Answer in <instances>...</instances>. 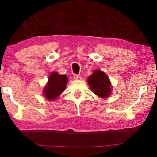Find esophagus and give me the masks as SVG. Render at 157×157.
<instances>
[{
    "label": "esophagus",
    "instance_id": "esophagus-1",
    "mask_svg": "<svg viewBox=\"0 0 157 157\" xmlns=\"http://www.w3.org/2000/svg\"><path fill=\"white\" fill-rule=\"evenodd\" d=\"M74 79H76V80H81L82 79V77H81V76H80V75H74Z\"/></svg>",
    "mask_w": 157,
    "mask_h": 157
}]
</instances>
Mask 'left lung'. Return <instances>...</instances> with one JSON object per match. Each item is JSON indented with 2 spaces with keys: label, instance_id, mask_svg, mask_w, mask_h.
Returning <instances> with one entry per match:
<instances>
[{
  "label": "left lung",
  "instance_id": "left-lung-1",
  "mask_svg": "<svg viewBox=\"0 0 157 157\" xmlns=\"http://www.w3.org/2000/svg\"><path fill=\"white\" fill-rule=\"evenodd\" d=\"M91 91L100 98H107L111 93V81L104 72L96 69L88 78Z\"/></svg>",
  "mask_w": 157,
  "mask_h": 157
}]
</instances>
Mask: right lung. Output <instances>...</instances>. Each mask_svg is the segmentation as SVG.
I'll use <instances>...</instances> for the list:
<instances>
[{"label":"right lung","instance_id":"right-lung-1","mask_svg":"<svg viewBox=\"0 0 157 157\" xmlns=\"http://www.w3.org/2000/svg\"><path fill=\"white\" fill-rule=\"evenodd\" d=\"M68 81L66 75H60L57 72L51 73L43 91L46 99L55 100L65 90Z\"/></svg>","mask_w":157,"mask_h":157}]
</instances>
